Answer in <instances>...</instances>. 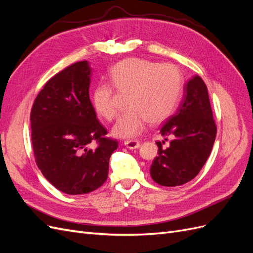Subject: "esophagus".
Masks as SVG:
<instances>
[{"label": "esophagus", "instance_id": "1", "mask_svg": "<svg viewBox=\"0 0 253 253\" xmlns=\"http://www.w3.org/2000/svg\"><path fill=\"white\" fill-rule=\"evenodd\" d=\"M125 145L129 150L138 149L140 147V141H138V140H126L125 142Z\"/></svg>", "mask_w": 253, "mask_h": 253}]
</instances>
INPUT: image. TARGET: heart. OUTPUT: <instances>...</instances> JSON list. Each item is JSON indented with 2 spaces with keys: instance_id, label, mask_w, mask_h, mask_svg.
Segmentation results:
<instances>
[{
  "instance_id": "1",
  "label": "heart",
  "mask_w": 253,
  "mask_h": 253,
  "mask_svg": "<svg viewBox=\"0 0 253 253\" xmlns=\"http://www.w3.org/2000/svg\"><path fill=\"white\" fill-rule=\"evenodd\" d=\"M113 84L120 94L128 96L129 110L113 127L118 138H134L147 126L169 118L180 99L183 79L173 64L129 58L121 61L111 72ZM117 93L112 84L102 83L93 91V104L99 116L112 121L119 114Z\"/></svg>"
}]
</instances>
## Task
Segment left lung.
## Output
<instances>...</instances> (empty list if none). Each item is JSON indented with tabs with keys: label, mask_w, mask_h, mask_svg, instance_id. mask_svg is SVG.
I'll return each instance as SVG.
<instances>
[{
	"label": "left lung",
	"mask_w": 253,
	"mask_h": 253,
	"mask_svg": "<svg viewBox=\"0 0 253 253\" xmlns=\"http://www.w3.org/2000/svg\"><path fill=\"white\" fill-rule=\"evenodd\" d=\"M160 134L172 140L167 149L157 141L158 155L150 169L151 177L160 186L175 187L192 180L210 156L216 137L208 89L200 76L183 87V97L176 114L168 118Z\"/></svg>",
	"instance_id": "left-lung-1"
}]
</instances>
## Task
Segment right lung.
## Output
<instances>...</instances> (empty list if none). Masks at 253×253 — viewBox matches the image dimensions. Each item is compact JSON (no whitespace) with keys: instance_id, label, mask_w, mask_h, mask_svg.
I'll use <instances>...</instances> for the list:
<instances>
[{"instance_id":"right-lung-1","label":"right lung","mask_w":253,"mask_h":253,"mask_svg":"<svg viewBox=\"0 0 253 253\" xmlns=\"http://www.w3.org/2000/svg\"><path fill=\"white\" fill-rule=\"evenodd\" d=\"M90 76L87 61L64 68L45 83L30 113L36 164L53 187L70 195L101 187L118 148L96 117L88 94ZM91 142L98 144L95 150L88 148Z\"/></svg>"}]
</instances>
